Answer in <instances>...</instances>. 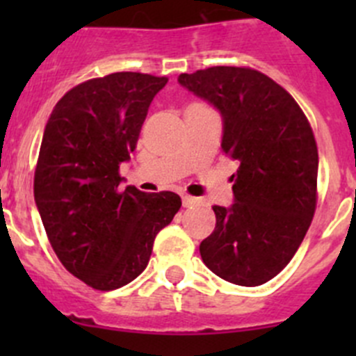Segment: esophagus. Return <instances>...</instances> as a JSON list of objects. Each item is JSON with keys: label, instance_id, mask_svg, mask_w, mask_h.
I'll return each instance as SVG.
<instances>
[{"label": "esophagus", "instance_id": "34e87169", "mask_svg": "<svg viewBox=\"0 0 356 356\" xmlns=\"http://www.w3.org/2000/svg\"><path fill=\"white\" fill-rule=\"evenodd\" d=\"M198 203V198H195V196H182V204H184L186 208H189V207H195V204Z\"/></svg>", "mask_w": 356, "mask_h": 356}]
</instances>
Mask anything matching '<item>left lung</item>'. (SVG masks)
<instances>
[{
    "instance_id": "left-lung-1",
    "label": "left lung",
    "mask_w": 356,
    "mask_h": 356,
    "mask_svg": "<svg viewBox=\"0 0 356 356\" xmlns=\"http://www.w3.org/2000/svg\"><path fill=\"white\" fill-rule=\"evenodd\" d=\"M177 81L220 111L222 149L239 161L234 203L213 207L217 224L201 241V258L232 284H265L289 264L315 213L310 124L284 88L253 68L210 67Z\"/></svg>"
}]
</instances>
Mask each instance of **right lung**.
Returning a JSON list of instances; mask_svg holds the SVG:
<instances>
[{
	"label": "right lung",
	"instance_id": "right-lung-1",
	"mask_svg": "<svg viewBox=\"0 0 356 356\" xmlns=\"http://www.w3.org/2000/svg\"><path fill=\"white\" fill-rule=\"evenodd\" d=\"M168 79L115 72L67 92L48 118L34 200L63 267L99 291L122 288L148 265L156 234L181 208L175 193L118 189L153 98Z\"/></svg>",
	"mask_w": 356,
	"mask_h": 356
}]
</instances>
